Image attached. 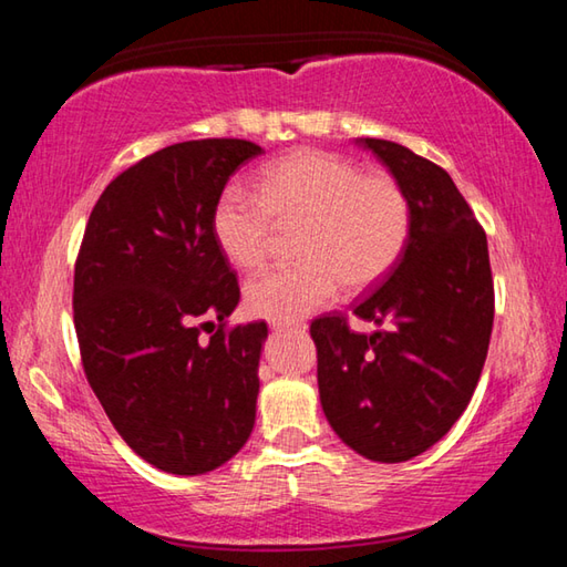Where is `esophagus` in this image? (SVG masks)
I'll list each match as a JSON object with an SVG mask.
<instances>
[{
	"mask_svg": "<svg viewBox=\"0 0 567 567\" xmlns=\"http://www.w3.org/2000/svg\"><path fill=\"white\" fill-rule=\"evenodd\" d=\"M275 330H305V322H277L272 320Z\"/></svg>",
	"mask_w": 567,
	"mask_h": 567,
	"instance_id": "esophagus-1",
	"label": "esophagus"
}]
</instances>
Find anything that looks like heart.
I'll use <instances>...</instances> for the list:
<instances>
[{
    "mask_svg": "<svg viewBox=\"0 0 567 567\" xmlns=\"http://www.w3.org/2000/svg\"><path fill=\"white\" fill-rule=\"evenodd\" d=\"M277 227H302V262L277 267L247 285L257 318L295 322L332 302L342 285H375L410 237V203L388 172H362L324 150H297L267 165L257 192L227 187L213 209V235L239 270L270 260Z\"/></svg>",
    "mask_w": 567,
    "mask_h": 567,
    "instance_id": "1",
    "label": "heart"
}]
</instances>
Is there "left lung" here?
<instances>
[{
    "mask_svg": "<svg viewBox=\"0 0 567 567\" xmlns=\"http://www.w3.org/2000/svg\"><path fill=\"white\" fill-rule=\"evenodd\" d=\"M410 203L400 260L352 315L315 318L324 415L354 453L402 463L433 447L463 415L491 344L495 287L487 237L447 172L388 140L362 137Z\"/></svg>",
    "mask_w": 567,
    "mask_h": 567,
    "instance_id": "1",
    "label": "left lung"
}]
</instances>
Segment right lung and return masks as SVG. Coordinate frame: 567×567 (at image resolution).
<instances>
[{
	"mask_svg": "<svg viewBox=\"0 0 567 567\" xmlns=\"http://www.w3.org/2000/svg\"><path fill=\"white\" fill-rule=\"evenodd\" d=\"M257 155L249 140H192L140 159L100 195L74 262L90 388L124 443L172 475L227 463L255 425L267 322L227 324L239 282L213 209Z\"/></svg>",
	"mask_w": 567,
	"mask_h": 567,
	"instance_id": "1",
	"label": "right lung"
}]
</instances>
